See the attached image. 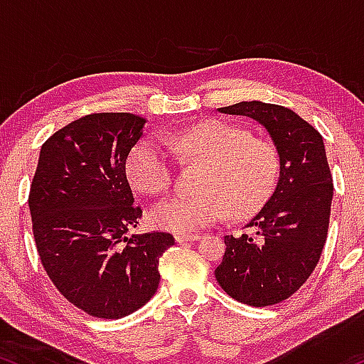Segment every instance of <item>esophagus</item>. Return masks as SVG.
Masks as SVG:
<instances>
[{
	"instance_id": "obj_1",
	"label": "esophagus",
	"mask_w": 364,
	"mask_h": 364,
	"mask_svg": "<svg viewBox=\"0 0 364 364\" xmlns=\"http://www.w3.org/2000/svg\"><path fill=\"white\" fill-rule=\"evenodd\" d=\"M198 235H176L178 243H191V241L198 240Z\"/></svg>"
}]
</instances>
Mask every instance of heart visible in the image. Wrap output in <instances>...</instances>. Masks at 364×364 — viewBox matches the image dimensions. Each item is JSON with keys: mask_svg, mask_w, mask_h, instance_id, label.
I'll return each mask as SVG.
<instances>
[{"mask_svg": "<svg viewBox=\"0 0 364 364\" xmlns=\"http://www.w3.org/2000/svg\"><path fill=\"white\" fill-rule=\"evenodd\" d=\"M168 147L185 161L207 166L200 195H173L149 212L152 225L190 235L232 217L257 212L272 193L279 176V154L274 144L250 136L248 129L223 119H208L166 136ZM128 178L141 193L156 196L173 183V162L159 140L144 139L128 157Z\"/></svg>", "mask_w": 364, "mask_h": 364, "instance_id": "obj_1", "label": "heart"}]
</instances>
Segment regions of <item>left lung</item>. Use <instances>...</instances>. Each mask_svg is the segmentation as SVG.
Returning <instances> with one entry per match:
<instances>
[{
	"mask_svg": "<svg viewBox=\"0 0 364 364\" xmlns=\"http://www.w3.org/2000/svg\"><path fill=\"white\" fill-rule=\"evenodd\" d=\"M219 112L260 123L279 154L277 186L246 224L255 235L225 236V253L215 269L217 282L236 301L270 306L306 282L327 241L333 183L323 139L277 104L237 102Z\"/></svg>",
	"mask_w": 364,
	"mask_h": 364,
	"instance_id": "8db88e82",
	"label": "left lung"
}]
</instances>
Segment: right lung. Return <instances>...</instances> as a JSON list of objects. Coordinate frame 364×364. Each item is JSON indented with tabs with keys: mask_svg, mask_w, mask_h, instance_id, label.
I'll list each match as a JSON object with an SVG mask.
<instances>
[{
	"mask_svg": "<svg viewBox=\"0 0 364 364\" xmlns=\"http://www.w3.org/2000/svg\"><path fill=\"white\" fill-rule=\"evenodd\" d=\"M147 119L95 112L58 129L41 147L31 185L32 231L56 289L95 318H121L156 294L169 232L127 236L133 205L127 161Z\"/></svg>",
	"mask_w": 364,
	"mask_h": 364,
	"instance_id": "1",
	"label": "right lung"
}]
</instances>
